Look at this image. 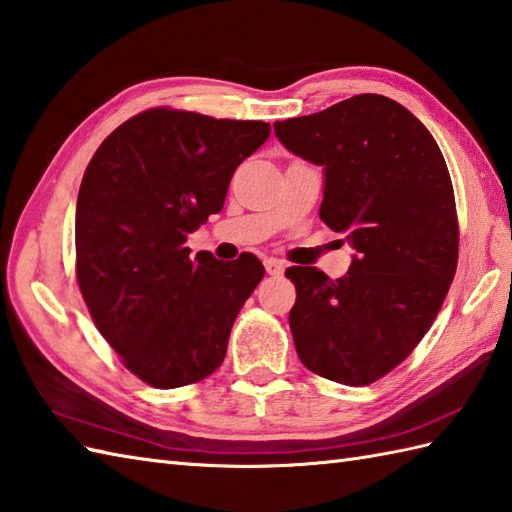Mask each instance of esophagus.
<instances>
[{
	"label": "esophagus",
	"mask_w": 512,
	"mask_h": 512,
	"mask_svg": "<svg viewBox=\"0 0 512 512\" xmlns=\"http://www.w3.org/2000/svg\"><path fill=\"white\" fill-rule=\"evenodd\" d=\"M264 266H266V273L268 275H281V273H284V262H279V259H266Z\"/></svg>",
	"instance_id": "esophagus-1"
}]
</instances>
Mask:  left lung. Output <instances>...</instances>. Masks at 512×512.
Instances as JSON below:
<instances>
[{
	"instance_id": "obj_1",
	"label": "left lung",
	"mask_w": 512,
	"mask_h": 512,
	"mask_svg": "<svg viewBox=\"0 0 512 512\" xmlns=\"http://www.w3.org/2000/svg\"><path fill=\"white\" fill-rule=\"evenodd\" d=\"M288 151L323 167L321 220L356 255L345 277L290 266V332L301 363L369 385L413 352L458 266V215L442 151L407 107L358 94L275 123Z\"/></svg>"
}]
</instances>
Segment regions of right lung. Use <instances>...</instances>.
Instances as JSON below:
<instances>
[{
	"label": "right lung",
	"mask_w": 512,
	"mask_h": 512,
	"mask_svg": "<svg viewBox=\"0 0 512 512\" xmlns=\"http://www.w3.org/2000/svg\"><path fill=\"white\" fill-rule=\"evenodd\" d=\"M268 136L264 121L156 107L116 127L85 169L76 279L105 341L151 387L211 376L264 277L255 255L217 262L184 244L222 211L235 169Z\"/></svg>",
	"instance_id": "right-lung-1"
}]
</instances>
